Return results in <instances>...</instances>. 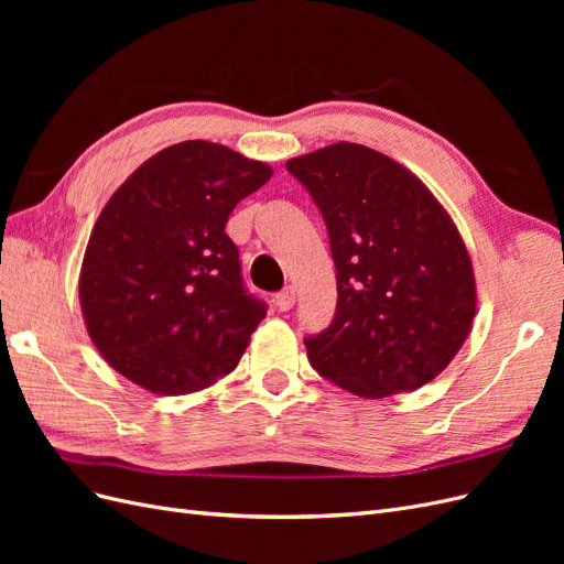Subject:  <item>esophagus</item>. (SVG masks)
<instances>
[{"label":"esophagus","instance_id":"34e87169","mask_svg":"<svg viewBox=\"0 0 564 564\" xmlns=\"http://www.w3.org/2000/svg\"><path fill=\"white\" fill-rule=\"evenodd\" d=\"M294 303H296V292H294V286H286V289H282V292L275 296V305H278V308H280L282 313L292 311V308H294Z\"/></svg>","mask_w":564,"mask_h":564}]
</instances>
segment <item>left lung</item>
I'll return each instance as SVG.
<instances>
[{
  "label": "left lung",
  "instance_id": "8db88e82",
  "mask_svg": "<svg viewBox=\"0 0 564 564\" xmlns=\"http://www.w3.org/2000/svg\"><path fill=\"white\" fill-rule=\"evenodd\" d=\"M329 230L336 315L305 338L311 365L367 400L440 377L470 334L477 289L452 216L416 174L340 141L286 162Z\"/></svg>",
  "mask_w": 564,
  "mask_h": 564
}]
</instances>
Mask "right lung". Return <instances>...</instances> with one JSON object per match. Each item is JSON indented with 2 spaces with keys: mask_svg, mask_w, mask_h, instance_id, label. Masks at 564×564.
Returning a JSON list of instances; mask_svg holds the SVG:
<instances>
[{
  "mask_svg": "<svg viewBox=\"0 0 564 564\" xmlns=\"http://www.w3.org/2000/svg\"><path fill=\"white\" fill-rule=\"evenodd\" d=\"M270 176L226 145L183 141L117 187L79 270L84 324L117 373L187 395L237 367L265 308L245 292L226 224Z\"/></svg>",
  "mask_w": 564,
  "mask_h": 564,
  "instance_id": "obj_1",
  "label": "right lung"
}]
</instances>
